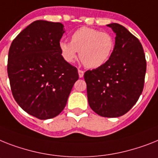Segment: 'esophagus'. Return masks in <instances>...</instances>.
I'll list each match as a JSON object with an SVG mask.
<instances>
[{
	"mask_svg": "<svg viewBox=\"0 0 158 158\" xmlns=\"http://www.w3.org/2000/svg\"><path fill=\"white\" fill-rule=\"evenodd\" d=\"M78 74H79V77H83L84 76V71H82L81 69H78Z\"/></svg>",
	"mask_w": 158,
	"mask_h": 158,
	"instance_id": "obj_1",
	"label": "esophagus"
}]
</instances>
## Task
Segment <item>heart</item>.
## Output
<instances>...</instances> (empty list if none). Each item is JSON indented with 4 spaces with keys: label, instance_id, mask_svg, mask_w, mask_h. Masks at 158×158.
<instances>
[{
    "label": "heart",
    "instance_id": "heart-1",
    "mask_svg": "<svg viewBox=\"0 0 158 158\" xmlns=\"http://www.w3.org/2000/svg\"><path fill=\"white\" fill-rule=\"evenodd\" d=\"M114 48V40L110 34L98 30L81 27L77 30L71 42H60V50L65 60L73 63L77 57L89 69H97L109 60Z\"/></svg>",
    "mask_w": 158,
    "mask_h": 158
}]
</instances>
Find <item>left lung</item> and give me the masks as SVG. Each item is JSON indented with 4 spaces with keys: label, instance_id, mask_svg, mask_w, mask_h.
I'll return each instance as SVG.
<instances>
[{
    "label": "left lung",
    "instance_id": "1",
    "mask_svg": "<svg viewBox=\"0 0 158 158\" xmlns=\"http://www.w3.org/2000/svg\"><path fill=\"white\" fill-rule=\"evenodd\" d=\"M114 31L115 44L102 66L85 73L89 105L102 117L126 114L141 94L146 73V60L137 38L118 23L108 24Z\"/></svg>",
    "mask_w": 158,
    "mask_h": 158
}]
</instances>
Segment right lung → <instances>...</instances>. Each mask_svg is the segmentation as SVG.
I'll use <instances>...</instances> for the list:
<instances>
[{"mask_svg":"<svg viewBox=\"0 0 158 158\" xmlns=\"http://www.w3.org/2000/svg\"><path fill=\"white\" fill-rule=\"evenodd\" d=\"M64 26L38 20L18 34L8 56L12 94L23 110L40 119L57 116L78 80L77 69L60 50Z\"/></svg>","mask_w":158,"mask_h":158,"instance_id":"right-lung-1","label":"right lung"}]
</instances>
